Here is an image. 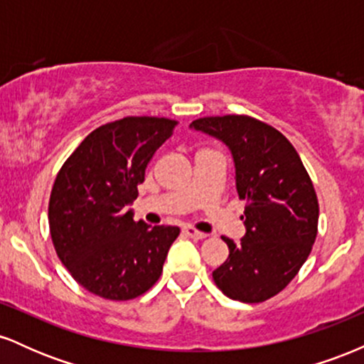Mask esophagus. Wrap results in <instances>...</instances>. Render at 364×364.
I'll return each mask as SVG.
<instances>
[{
    "instance_id": "34e87169",
    "label": "esophagus",
    "mask_w": 364,
    "mask_h": 364,
    "mask_svg": "<svg viewBox=\"0 0 364 364\" xmlns=\"http://www.w3.org/2000/svg\"><path fill=\"white\" fill-rule=\"evenodd\" d=\"M183 235L191 237V240H203V237H207L205 232L196 231V229L191 228V225H185V228H183Z\"/></svg>"
}]
</instances>
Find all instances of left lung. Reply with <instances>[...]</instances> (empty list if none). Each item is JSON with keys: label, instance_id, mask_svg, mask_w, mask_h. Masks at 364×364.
Masks as SVG:
<instances>
[{"label": "left lung", "instance_id": "left-lung-1", "mask_svg": "<svg viewBox=\"0 0 364 364\" xmlns=\"http://www.w3.org/2000/svg\"><path fill=\"white\" fill-rule=\"evenodd\" d=\"M190 127L228 145L246 200V235L237 245L223 237L229 257L212 272L215 286L236 301H267L296 277L315 243L318 198L310 174L291 141L252 116H208Z\"/></svg>", "mask_w": 364, "mask_h": 364}]
</instances>
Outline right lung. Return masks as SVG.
Here are the masks:
<instances>
[{
	"instance_id": "obj_1",
	"label": "right lung",
	"mask_w": 364,
	"mask_h": 364,
	"mask_svg": "<svg viewBox=\"0 0 364 364\" xmlns=\"http://www.w3.org/2000/svg\"><path fill=\"white\" fill-rule=\"evenodd\" d=\"M176 121L127 116L95 128L58 173L49 196V231L63 265L95 296L128 301L159 281L176 225L135 223L139 196L156 150Z\"/></svg>"
}]
</instances>
